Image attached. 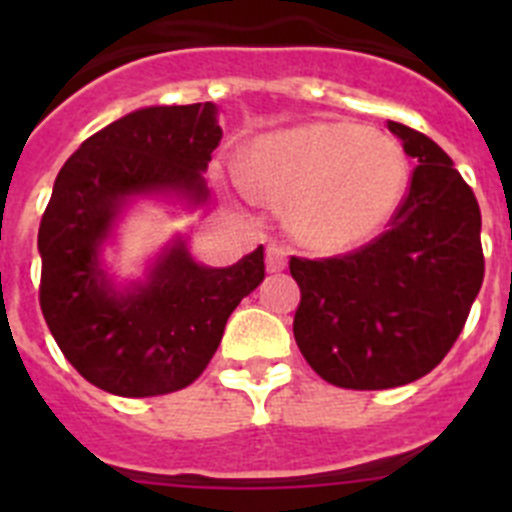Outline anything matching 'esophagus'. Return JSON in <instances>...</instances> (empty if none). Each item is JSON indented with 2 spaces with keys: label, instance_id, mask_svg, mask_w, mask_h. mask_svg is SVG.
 <instances>
[{
  "label": "esophagus",
  "instance_id": "34e87169",
  "mask_svg": "<svg viewBox=\"0 0 512 512\" xmlns=\"http://www.w3.org/2000/svg\"><path fill=\"white\" fill-rule=\"evenodd\" d=\"M287 266V251L282 246H269L266 248V271H282Z\"/></svg>",
  "mask_w": 512,
  "mask_h": 512
}]
</instances>
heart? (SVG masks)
<instances>
[{"instance_id": "b5f03b06", "label": "heart", "mask_w": 512, "mask_h": 512, "mask_svg": "<svg viewBox=\"0 0 512 512\" xmlns=\"http://www.w3.org/2000/svg\"><path fill=\"white\" fill-rule=\"evenodd\" d=\"M241 184L266 205H289V228L305 246L346 251L390 223L408 189V158L390 135L354 122H305L253 140Z\"/></svg>"}]
</instances>
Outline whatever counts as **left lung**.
Wrapping results in <instances>:
<instances>
[{"instance_id":"left-lung-1","label":"left lung","mask_w":512,"mask_h":512,"mask_svg":"<svg viewBox=\"0 0 512 512\" xmlns=\"http://www.w3.org/2000/svg\"><path fill=\"white\" fill-rule=\"evenodd\" d=\"M418 161L390 228L333 259H289L300 284L295 341L325 382L390 390L436 369L485 279L482 215L454 161L428 135L387 122Z\"/></svg>"}]
</instances>
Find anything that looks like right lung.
Segmentation results:
<instances>
[{
  "mask_svg": "<svg viewBox=\"0 0 512 512\" xmlns=\"http://www.w3.org/2000/svg\"><path fill=\"white\" fill-rule=\"evenodd\" d=\"M220 138L212 102L143 107L84 140L58 171L38 230L40 310L63 356L99 390H184L215 356L230 312L264 282V246L212 269L174 241L146 282L128 289H117L99 261L133 197L207 200L202 171Z\"/></svg>",
  "mask_w": 512,
  "mask_h": 512,
  "instance_id": "add662e5",
  "label": "right lung"
}]
</instances>
